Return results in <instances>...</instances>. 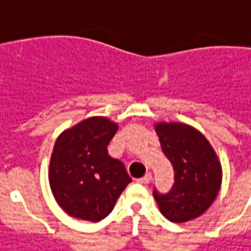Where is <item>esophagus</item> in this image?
Returning a JSON list of instances; mask_svg holds the SVG:
<instances>
[{
    "label": "esophagus",
    "mask_w": 251,
    "mask_h": 251,
    "mask_svg": "<svg viewBox=\"0 0 251 251\" xmlns=\"http://www.w3.org/2000/svg\"><path fill=\"white\" fill-rule=\"evenodd\" d=\"M151 180H152V174H151V173H147V174L144 175L143 178H140L139 180H138V182L143 183V184H148V183H150Z\"/></svg>",
    "instance_id": "obj_1"
}]
</instances>
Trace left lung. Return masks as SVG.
Listing matches in <instances>:
<instances>
[{
	"mask_svg": "<svg viewBox=\"0 0 251 251\" xmlns=\"http://www.w3.org/2000/svg\"><path fill=\"white\" fill-rule=\"evenodd\" d=\"M162 152L174 170V184L166 193L153 188L161 214L174 223L200 217L218 196L222 169L206 138L184 124H157Z\"/></svg>",
	"mask_w": 251,
	"mask_h": 251,
	"instance_id": "8db88e82",
	"label": "left lung"
}]
</instances>
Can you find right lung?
<instances>
[{
  "mask_svg": "<svg viewBox=\"0 0 251 251\" xmlns=\"http://www.w3.org/2000/svg\"><path fill=\"white\" fill-rule=\"evenodd\" d=\"M117 129L104 117H91L62 132L55 142L49 180L59 206L71 217L104 219L131 182L125 165L108 154Z\"/></svg>",
  "mask_w": 251,
  "mask_h": 251,
  "instance_id": "add662e5",
  "label": "right lung"
}]
</instances>
